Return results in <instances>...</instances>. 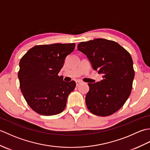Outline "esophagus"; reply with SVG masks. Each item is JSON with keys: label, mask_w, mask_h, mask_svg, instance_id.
<instances>
[{"label": "esophagus", "mask_w": 150, "mask_h": 150, "mask_svg": "<svg viewBox=\"0 0 150 150\" xmlns=\"http://www.w3.org/2000/svg\"><path fill=\"white\" fill-rule=\"evenodd\" d=\"M81 84V81H76V86H79Z\"/></svg>", "instance_id": "34e87169"}]
</instances>
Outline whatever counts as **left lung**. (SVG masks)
Listing matches in <instances>:
<instances>
[{"instance_id": "left-lung-1", "label": "left lung", "mask_w": 150, "mask_h": 150, "mask_svg": "<svg viewBox=\"0 0 150 150\" xmlns=\"http://www.w3.org/2000/svg\"><path fill=\"white\" fill-rule=\"evenodd\" d=\"M77 49L85 54L103 80L88 83L86 104L90 112L109 116L122 107L131 93L135 71L130 54L113 40L95 39L82 42Z\"/></svg>"}]
</instances>
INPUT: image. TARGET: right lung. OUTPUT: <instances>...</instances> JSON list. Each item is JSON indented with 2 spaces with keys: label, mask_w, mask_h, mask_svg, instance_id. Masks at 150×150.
Wrapping results in <instances>:
<instances>
[{
  "label": "right lung",
  "mask_w": 150,
  "mask_h": 150,
  "mask_svg": "<svg viewBox=\"0 0 150 150\" xmlns=\"http://www.w3.org/2000/svg\"><path fill=\"white\" fill-rule=\"evenodd\" d=\"M75 44L33 47L22 57L18 73L22 95L31 109L42 115H55L65 109L75 81L66 82L58 73Z\"/></svg>",
  "instance_id": "obj_1"
}]
</instances>
